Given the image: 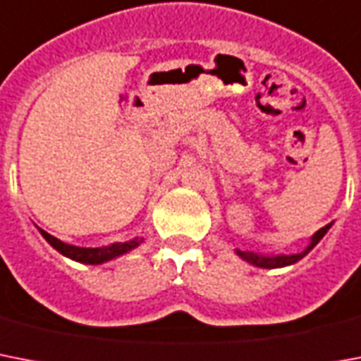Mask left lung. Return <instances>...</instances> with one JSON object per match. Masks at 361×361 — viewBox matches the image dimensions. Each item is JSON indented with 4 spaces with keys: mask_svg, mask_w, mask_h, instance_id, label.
I'll list each match as a JSON object with an SVG mask.
<instances>
[{
    "mask_svg": "<svg viewBox=\"0 0 361 361\" xmlns=\"http://www.w3.org/2000/svg\"><path fill=\"white\" fill-rule=\"evenodd\" d=\"M331 224L324 226L322 229H319L315 235L310 238V244L304 247V252L300 253H293V255H285V253H261V252H252V250H240V247H235V253L242 261L250 262L253 267L257 268H283V267H289V264H295L298 262L300 259L305 257L307 253L313 250V247L322 240V236L326 235L328 231H330Z\"/></svg>",
    "mask_w": 361,
    "mask_h": 361,
    "instance_id": "left-lung-1",
    "label": "left lung"
}]
</instances>
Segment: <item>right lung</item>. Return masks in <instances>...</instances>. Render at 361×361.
Here are the masks:
<instances>
[{"label": "right lung", "mask_w": 361, "mask_h": 361, "mask_svg": "<svg viewBox=\"0 0 361 361\" xmlns=\"http://www.w3.org/2000/svg\"><path fill=\"white\" fill-rule=\"evenodd\" d=\"M40 235L44 236L46 242L50 244L54 250L65 255V257L72 259L76 262H83V264H102V262L114 261V259L125 255V253L132 252L135 247L140 246L143 238H132V240L126 242H115L111 246H104V247H80V246H72V244H66V242L59 240L56 236H51L50 233H46L44 229H39Z\"/></svg>", "instance_id": "1"}]
</instances>
